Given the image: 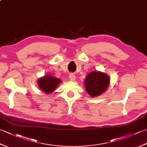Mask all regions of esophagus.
<instances>
[{
  "mask_svg": "<svg viewBox=\"0 0 147 147\" xmlns=\"http://www.w3.org/2000/svg\"><path fill=\"white\" fill-rule=\"evenodd\" d=\"M69 78V80L71 81H74V80H76V76L74 75V74H70Z\"/></svg>",
  "mask_w": 147,
  "mask_h": 147,
  "instance_id": "esophagus-1",
  "label": "esophagus"
}]
</instances>
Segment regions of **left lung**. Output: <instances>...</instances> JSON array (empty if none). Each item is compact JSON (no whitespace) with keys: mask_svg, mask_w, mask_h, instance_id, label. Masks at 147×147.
Segmentation results:
<instances>
[{"mask_svg":"<svg viewBox=\"0 0 147 147\" xmlns=\"http://www.w3.org/2000/svg\"><path fill=\"white\" fill-rule=\"evenodd\" d=\"M109 84V76L101 71L90 72L85 79V90L92 97H96L104 93L108 88Z\"/></svg>","mask_w":147,"mask_h":147,"instance_id":"left-lung-1","label":"left lung"}]
</instances>
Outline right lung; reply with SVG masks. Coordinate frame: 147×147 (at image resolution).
Returning a JSON list of instances; mask_svg holds the SVG:
<instances>
[{
	"label": "right lung",
	"instance_id": "add662e5",
	"mask_svg": "<svg viewBox=\"0 0 147 147\" xmlns=\"http://www.w3.org/2000/svg\"><path fill=\"white\" fill-rule=\"evenodd\" d=\"M61 82V80L58 78L51 75H45L38 78L37 81V85L40 90L43 92L47 94H50L55 91Z\"/></svg>",
	"mask_w": 147,
	"mask_h": 147
}]
</instances>
